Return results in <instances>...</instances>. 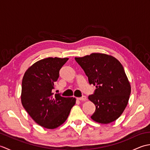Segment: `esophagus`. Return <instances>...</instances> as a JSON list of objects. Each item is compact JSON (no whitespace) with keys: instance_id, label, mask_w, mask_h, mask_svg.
Here are the masks:
<instances>
[{"instance_id":"esophagus-1","label":"esophagus","mask_w":150,"mask_h":150,"mask_svg":"<svg viewBox=\"0 0 150 150\" xmlns=\"http://www.w3.org/2000/svg\"><path fill=\"white\" fill-rule=\"evenodd\" d=\"M77 100H86V97L85 96H82V97L77 98Z\"/></svg>"}]
</instances>
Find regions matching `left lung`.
<instances>
[{"instance_id":"1","label":"left lung","mask_w":150,"mask_h":150,"mask_svg":"<svg viewBox=\"0 0 150 150\" xmlns=\"http://www.w3.org/2000/svg\"><path fill=\"white\" fill-rule=\"evenodd\" d=\"M75 59L83 69L90 84L96 87L94 93L88 97L96 107L91 119L100 124L116 120L125 110L131 93L122 65L113 56L99 53Z\"/></svg>"}]
</instances>
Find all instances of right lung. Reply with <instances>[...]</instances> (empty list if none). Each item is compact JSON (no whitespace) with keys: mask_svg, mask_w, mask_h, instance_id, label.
<instances>
[{"mask_svg":"<svg viewBox=\"0 0 150 150\" xmlns=\"http://www.w3.org/2000/svg\"><path fill=\"white\" fill-rule=\"evenodd\" d=\"M68 58L48 57L34 63L25 72L22 82L21 102L39 125L55 129L68 119L76 99L53 95L59 71Z\"/></svg>","mask_w":150,"mask_h":150,"instance_id":"right-lung-1","label":"right lung"}]
</instances>
